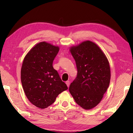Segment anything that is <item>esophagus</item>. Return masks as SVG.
<instances>
[{
  "mask_svg": "<svg viewBox=\"0 0 133 133\" xmlns=\"http://www.w3.org/2000/svg\"><path fill=\"white\" fill-rule=\"evenodd\" d=\"M66 84L67 85V87H69V85H70V82H69V81H67V82H66Z\"/></svg>",
  "mask_w": 133,
  "mask_h": 133,
  "instance_id": "1",
  "label": "esophagus"
}]
</instances>
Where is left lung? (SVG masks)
<instances>
[{
  "label": "left lung",
  "mask_w": 133,
  "mask_h": 133,
  "mask_svg": "<svg viewBox=\"0 0 133 133\" xmlns=\"http://www.w3.org/2000/svg\"><path fill=\"white\" fill-rule=\"evenodd\" d=\"M70 50L76 61L77 75L69 91L78 105L91 109L101 102L109 86V61L97 45L89 40L71 47Z\"/></svg>",
  "instance_id": "8db88e82"
}]
</instances>
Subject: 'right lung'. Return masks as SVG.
<instances>
[{
  "mask_svg": "<svg viewBox=\"0 0 133 133\" xmlns=\"http://www.w3.org/2000/svg\"><path fill=\"white\" fill-rule=\"evenodd\" d=\"M59 48L45 42L35 45L27 54L21 69V82L27 98L40 109L53 104L58 94L68 89L53 62Z\"/></svg>",
  "mask_w": 133,
  "mask_h": 133,
  "instance_id": "1",
  "label": "right lung"
}]
</instances>
